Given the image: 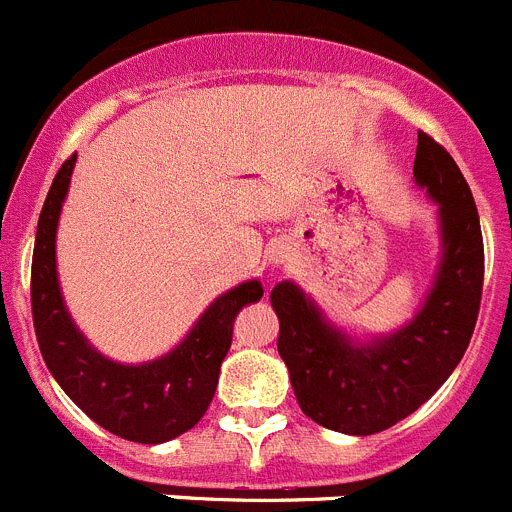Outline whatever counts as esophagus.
I'll list each match as a JSON object with an SVG mask.
<instances>
[{
    "instance_id": "34e87169",
    "label": "esophagus",
    "mask_w": 512,
    "mask_h": 512,
    "mask_svg": "<svg viewBox=\"0 0 512 512\" xmlns=\"http://www.w3.org/2000/svg\"><path fill=\"white\" fill-rule=\"evenodd\" d=\"M266 259H269L271 264H284V261L289 259V246L284 241L271 243L269 251H266Z\"/></svg>"
}]
</instances>
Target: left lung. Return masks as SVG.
Segmentation results:
<instances>
[{"instance_id": "obj_1", "label": "left lung", "mask_w": 512, "mask_h": 512, "mask_svg": "<svg viewBox=\"0 0 512 512\" xmlns=\"http://www.w3.org/2000/svg\"><path fill=\"white\" fill-rule=\"evenodd\" d=\"M415 182L438 202L443 256L423 310L397 333L354 343L325 323L292 282L271 289L284 359L302 413L330 431L372 436L423 405L472 341L485 282V243L472 189L449 151L418 133Z\"/></svg>"}]
</instances>
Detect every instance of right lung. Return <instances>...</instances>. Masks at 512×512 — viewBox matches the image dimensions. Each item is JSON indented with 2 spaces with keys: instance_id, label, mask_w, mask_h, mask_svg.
Masks as SVG:
<instances>
[{
  "instance_id": "add662e5",
  "label": "right lung",
  "mask_w": 512,
  "mask_h": 512,
  "mask_svg": "<svg viewBox=\"0 0 512 512\" xmlns=\"http://www.w3.org/2000/svg\"><path fill=\"white\" fill-rule=\"evenodd\" d=\"M76 153L63 161L38 220L30 302L40 354L61 390L104 431L135 443H164L200 423L215 397L220 364L233 341L235 315L261 300L256 279L217 297L171 354L140 366L97 354L63 305L56 274V228Z\"/></svg>"
}]
</instances>
